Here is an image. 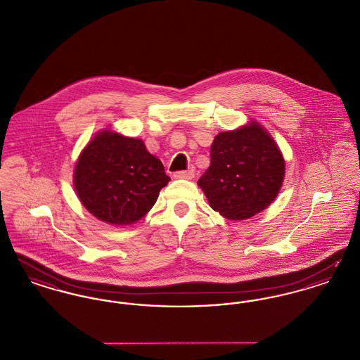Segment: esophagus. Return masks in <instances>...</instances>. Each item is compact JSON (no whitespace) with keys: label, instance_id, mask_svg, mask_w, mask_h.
I'll list each match as a JSON object with an SVG mask.
<instances>
[{"label":"esophagus","instance_id":"esophagus-1","mask_svg":"<svg viewBox=\"0 0 360 360\" xmlns=\"http://www.w3.org/2000/svg\"><path fill=\"white\" fill-rule=\"evenodd\" d=\"M193 176H194V170L193 169L174 172V178H176V179H191Z\"/></svg>","mask_w":360,"mask_h":360}]
</instances>
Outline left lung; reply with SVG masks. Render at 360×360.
Here are the masks:
<instances>
[{
	"mask_svg": "<svg viewBox=\"0 0 360 360\" xmlns=\"http://www.w3.org/2000/svg\"><path fill=\"white\" fill-rule=\"evenodd\" d=\"M285 160L257 122L214 137L210 166L198 179L210 206L229 220H244L273 202L283 182Z\"/></svg>",
	"mask_w": 360,
	"mask_h": 360,
	"instance_id": "1",
	"label": "left lung"
}]
</instances>
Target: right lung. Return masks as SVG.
<instances>
[{"instance_id": "1", "label": "right lung", "mask_w": 360, "mask_h": 360, "mask_svg": "<svg viewBox=\"0 0 360 360\" xmlns=\"http://www.w3.org/2000/svg\"><path fill=\"white\" fill-rule=\"evenodd\" d=\"M162 162L141 140L110 131L94 137L79 156L74 184L86 209L105 223L140 220L169 184Z\"/></svg>"}]
</instances>
